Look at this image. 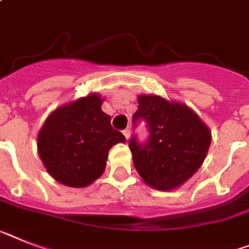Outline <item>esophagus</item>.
I'll return each instance as SVG.
<instances>
[{
	"instance_id": "esophagus-1",
	"label": "esophagus",
	"mask_w": 249,
	"mask_h": 249,
	"mask_svg": "<svg viewBox=\"0 0 249 249\" xmlns=\"http://www.w3.org/2000/svg\"><path fill=\"white\" fill-rule=\"evenodd\" d=\"M123 134H124V137L126 138V139H129V137H130V129L126 128L125 130H123Z\"/></svg>"
}]
</instances>
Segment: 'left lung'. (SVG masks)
<instances>
[{"label":"left lung","mask_w":249,"mask_h":249,"mask_svg":"<svg viewBox=\"0 0 249 249\" xmlns=\"http://www.w3.org/2000/svg\"><path fill=\"white\" fill-rule=\"evenodd\" d=\"M133 115L144 120L149 137L145 143L129 141L133 162L150 187L170 191L185 183L199 170L212 143V133L189 106L156 95H142Z\"/></svg>","instance_id":"8db88e82"}]
</instances>
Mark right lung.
Returning a JSON list of instances; mask_svg holds the SVG:
<instances>
[{
    "mask_svg": "<svg viewBox=\"0 0 249 249\" xmlns=\"http://www.w3.org/2000/svg\"><path fill=\"white\" fill-rule=\"evenodd\" d=\"M100 95L60 106L48 116L37 135V152L49 175L70 187H86L101 176L108 150L125 137L101 110Z\"/></svg>",
    "mask_w": 249,
    "mask_h": 249,
    "instance_id": "add662e5",
    "label": "right lung"
}]
</instances>
